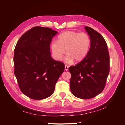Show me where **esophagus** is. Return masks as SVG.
Segmentation results:
<instances>
[{"label":"esophagus","mask_w":125,"mask_h":125,"mask_svg":"<svg viewBox=\"0 0 125 125\" xmlns=\"http://www.w3.org/2000/svg\"><path fill=\"white\" fill-rule=\"evenodd\" d=\"M68 66L67 65H65V70L66 71H67V70H68Z\"/></svg>","instance_id":"34e87169"}]
</instances>
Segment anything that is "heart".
Here are the masks:
<instances>
[{"label":"heart","instance_id":"1","mask_svg":"<svg viewBox=\"0 0 125 125\" xmlns=\"http://www.w3.org/2000/svg\"><path fill=\"white\" fill-rule=\"evenodd\" d=\"M91 46L90 36L85 33L68 31L62 33L58 41L52 42L51 48L54 58L60 61L66 53L67 62H82L88 55Z\"/></svg>","mask_w":125,"mask_h":125}]
</instances>
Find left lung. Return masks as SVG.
<instances>
[{
	"mask_svg": "<svg viewBox=\"0 0 125 125\" xmlns=\"http://www.w3.org/2000/svg\"><path fill=\"white\" fill-rule=\"evenodd\" d=\"M85 30L90 37L88 55L82 62L69 68L71 93L81 99L96 96L104 90L109 72V55L103 37L88 26Z\"/></svg>",
	"mask_w": 125,
	"mask_h": 125,
	"instance_id": "obj_1",
	"label": "left lung"
}]
</instances>
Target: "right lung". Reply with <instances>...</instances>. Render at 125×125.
Here are the masks:
<instances>
[{
  "instance_id": "obj_1",
  "label": "right lung",
  "mask_w": 125,
  "mask_h": 125,
  "mask_svg": "<svg viewBox=\"0 0 125 125\" xmlns=\"http://www.w3.org/2000/svg\"><path fill=\"white\" fill-rule=\"evenodd\" d=\"M58 32L35 26L18 40L14 49V73L20 90L33 100H40L53 94L65 65L51 56L50 44Z\"/></svg>"
}]
</instances>
